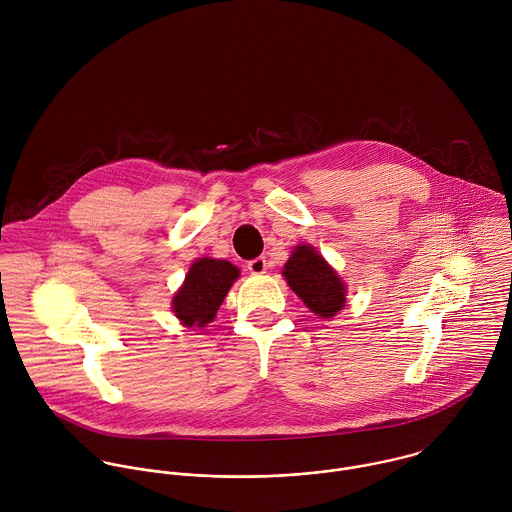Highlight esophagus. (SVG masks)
<instances>
[{
	"mask_svg": "<svg viewBox=\"0 0 512 512\" xmlns=\"http://www.w3.org/2000/svg\"><path fill=\"white\" fill-rule=\"evenodd\" d=\"M248 270H250V274H254V276L266 274V270H268V260H266L264 256L254 258V260H250V262H248Z\"/></svg>",
	"mask_w": 512,
	"mask_h": 512,
	"instance_id": "34e87169",
	"label": "esophagus"
}]
</instances>
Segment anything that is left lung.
Listing matches in <instances>:
<instances>
[{"instance_id": "1", "label": "left lung", "mask_w": 512, "mask_h": 512, "mask_svg": "<svg viewBox=\"0 0 512 512\" xmlns=\"http://www.w3.org/2000/svg\"><path fill=\"white\" fill-rule=\"evenodd\" d=\"M282 274L315 315L331 319L345 307L347 286L313 246H295Z\"/></svg>"}]
</instances>
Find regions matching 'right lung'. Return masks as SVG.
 I'll list each match as a JSON object with an SVG mask.
<instances>
[{
    "mask_svg": "<svg viewBox=\"0 0 512 512\" xmlns=\"http://www.w3.org/2000/svg\"><path fill=\"white\" fill-rule=\"evenodd\" d=\"M240 270L215 258H199L191 264L183 286L173 295L171 309L185 327H207L219 311L222 299Z\"/></svg>",
    "mask_w": 512,
    "mask_h": 512,
    "instance_id": "add662e5",
    "label": "right lung"
}]
</instances>
